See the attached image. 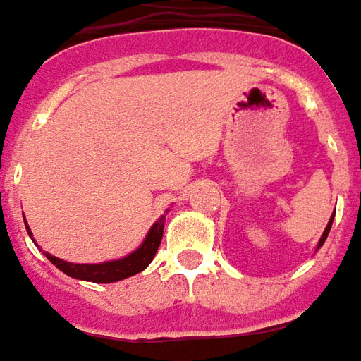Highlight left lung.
Masks as SVG:
<instances>
[{"label": "left lung", "instance_id": "1", "mask_svg": "<svg viewBox=\"0 0 361 361\" xmlns=\"http://www.w3.org/2000/svg\"><path fill=\"white\" fill-rule=\"evenodd\" d=\"M334 213H336V209H334ZM332 221H334V215L330 217V223H328V227H326V229H324V235L320 237V243H318V247H322V245H324L326 237H328V233H330V227H332Z\"/></svg>", "mask_w": 361, "mask_h": 361}]
</instances>
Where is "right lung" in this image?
I'll return each instance as SVG.
<instances>
[{
	"mask_svg": "<svg viewBox=\"0 0 361 361\" xmlns=\"http://www.w3.org/2000/svg\"><path fill=\"white\" fill-rule=\"evenodd\" d=\"M161 235H164V215H161L158 221L154 223V227L149 229L146 239H144V243L140 245L138 249L132 252V255H128V257L120 259V261H109V263L100 264H75L67 263L63 259H57V257H53L49 252H45V255L51 263L57 264V269H61L63 273L73 276V279L90 281V283H116V281H122V279H128V276L138 274L140 271H144L152 263L154 255H156L158 247H160Z\"/></svg>",
	"mask_w": 361,
	"mask_h": 361,
	"instance_id": "add662e5",
	"label": "right lung"
}]
</instances>
